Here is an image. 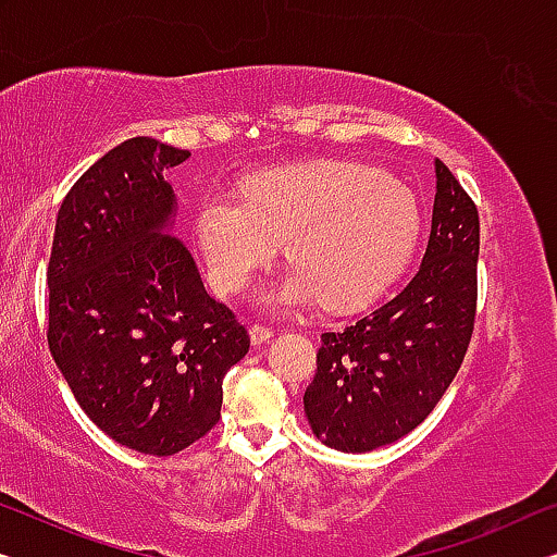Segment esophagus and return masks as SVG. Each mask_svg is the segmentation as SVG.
I'll return each mask as SVG.
<instances>
[{
	"label": "esophagus",
	"mask_w": 557,
	"mask_h": 557,
	"mask_svg": "<svg viewBox=\"0 0 557 557\" xmlns=\"http://www.w3.org/2000/svg\"><path fill=\"white\" fill-rule=\"evenodd\" d=\"M272 337H275V330H272V327H264V325H252L250 327L252 345H264V343H270Z\"/></svg>",
	"instance_id": "34e87169"
}]
</instances>
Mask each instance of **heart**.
Returning a JSON list of instances; mask_svg holds the SVG:
<instances>
[{"instance_id": "b5f03b06", "label": "heart", "mask_w": 557, "mask_h": 557, "mask_svg": "<svg viewBox=\"0 0 557 557\" xmlns=\"http://www.w3.org/2000/svg\"><path fill=\"white\" fill-rule=\"evenodd\" d=\"M243 195L205 199L195 220L212 285L225 295L243 293L287 243L295 264L262 295L264 305L322 300L335 312L360 310L403 275L418 247V199L375 164L325 160L260 172Z\"/></svg>"}]
</instances>
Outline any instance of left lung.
Wrapping results in <instances>:
<instances>
[{
	"label": "left lung",
	"instance_id": "8db88e82",
	"mask_svg": "<svg viewBox=\"0 0 557 557\" xmlns=\"http://www.w3.org/2000/svg\"><path fill=\"white\" fill-rule=\"evenodd\" d=\"M480 220L435 160V202L420 270L368 318L325 332L305 389L312 433L339 453L395 443L433 412L468 350L478 295Z\"/></svg>",
	"mask_w": 557,
	"mask_h": 557
}]
</instances>
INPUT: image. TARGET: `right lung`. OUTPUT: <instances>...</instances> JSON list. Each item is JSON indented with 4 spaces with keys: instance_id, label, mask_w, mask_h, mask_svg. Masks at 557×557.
Instances as JSON below:
<instances>
[{
    "instance_id": "add662e5",
    "label": "right lung",
    "mask_w": 557,
    "mask_h": 557,
    "mask_svg": "<svg viewBox=\"0 0 557 557\" xmlns=\"http://www.w3.org/2000/svg\"><path fill=\"white\" fill-rule=\"evenodd\" d=\"M187 149L132 137L70 189L49 257V350L87 418L129 450L174 455L220 420L222 380L250 350L172 235L164 177Z\"/></svg>"
}]
</instances>
